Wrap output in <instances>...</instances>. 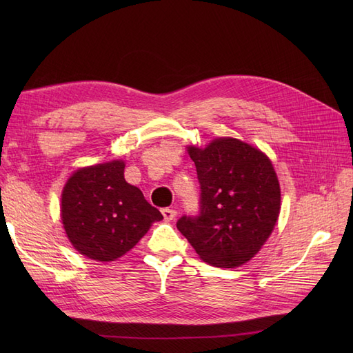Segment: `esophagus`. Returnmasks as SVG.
<instances>
[{
  "instance_id": "obj_1",
  "label": "esophagus",
  "mask_w": 353,
  "mask_h": 353,
  "mask_svg": "<svg viewBox=\"0 0 353 353\" xmlns=\"http://www.w3.org/2000/svg\"><path fill=\"white\" fill-rule=\"evenodd\" d=\"M162 215H163L165 221H172V219H175V216H176V212H175L174 209L165 208V209L162 210Z\"/></svg>"
}]
</instances>
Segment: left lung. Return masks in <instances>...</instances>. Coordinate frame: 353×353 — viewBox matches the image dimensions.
<instances>
[{
	"label": "left lung",
	"mask_w": 353,
	"mask_h": 353,
	"mask_svg": "<svg viewBox=\"0 0 353 353\" xmlns=\"http://www.w3.org/2000/svg\"><path fill=\"white\" fill-rule=\"evenodd\" d=\"M200 184L197 215L176 228L200 258L219 268L250 261L271 236L281 193L271 160L236 138H218L206 148L188 147Z\"/></svg>",
	"instance_id": "obj_1"
}]
</instances>
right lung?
Listing matches in <instances>:
<instances>
[{"mask_svg": "<svg viewBox=\"0 0 353 353\" xmlns=\"http://www.w3.org/2000/svg\"><path fill=\"white\" fill-rule=\"evenodd\" d=\"M122 160L82 168L63 188L61 221L73 248L110 262L130 252L162 213L123 178Z\"/></svg>", "mask_w": 353, "mask_h": 353, "instance_id": "add662e5", "label": "right lung"}]
</instances>
